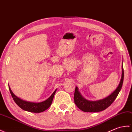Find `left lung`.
<instances>
[{
    "mask_svg": "<svg viewBox=\"0 0 132 132\" xmlns=\"http://www.w3.org/2000/svg\"><path fill=\"white\" fill-rule=\"evenodd\" d=\"M124 80V69L122 64V75L120 82L116 89L107 98L97 101H89L84 99L76 87L74 101L76 106L81 110L86 112H96L106 110L115 100L120 91Z\"/></svg>",
    "mask_w": 132,
    "mask_h": 132,
    "instance_id": "1",
    "label": "left lung"
}]
</instances>
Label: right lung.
<instances>
[{
	"mask_svg": "<svg viewBox=\"0 0 132 132\" xmlns=\"http://www.w3.org/2000/svg\"><path fill=\"white\" fill-rule=\"evenodd\" d=\"M9 90L10 91L11 94L12 96L14 101L18 106L25 111H29V112H34V113H40L43 112L47 109L49 107L51 106L52 100H53L54 96L55 93H56V89L54 91V92L52 94V95L50 96L47 100L43 101L40 103H32V102H29L22 100V99L19 98L18 97L14 94L13 92L9 86Z\"/></svg>",
	"mask_w": 132,
	"mask_h": 132,
	"instance_id": "obj_1",
	"label": "right lung"
}]
</instances>
